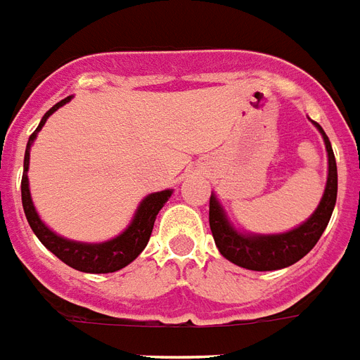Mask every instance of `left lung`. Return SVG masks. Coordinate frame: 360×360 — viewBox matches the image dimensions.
Returning <instances> with one entry per match:
<instances>
[{
    "label": "left lung",
    "instance_id": "8db88e82",
    "mask_svg": "<svg viewBox=\"0 0 360 360\" xmlns=\"http://www.w3.org/2000/svg\"><path fill=\"white\" fill-rule=\"evenodd\" d=\"M311 123L317 127V131L324 140V148L328 155V174H326V186H324V193L317 209L300 226L285 233H247L235 228L216 193H210V231L221 256L235 266L252 269V271H275V269L292 266L317 245L321 235L328 226L338 195L336 159H334L330 140L323 131V127L315 121Z\"/></svg>",
    "mask_w": 360,
    "mask_h": 360
}]
</instances>
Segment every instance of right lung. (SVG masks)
Instances as JSON below:
<instances>
[{
    "instance_id": "add662e5",
    "label": "right lung",
    "mask_w": 360,
    "mask_h": 360,
    "mask_svg": "<svg viewBox=\"0 0 360 360\" xmlns=\"http://www.w3.org/2000/svg\"><path fill=\"white\" fill-rule=\"evenodd\" d=\"M72 100V96L56 102L55 106L51 108L39 121V125L32 136L28 139L26 144V153H24V172H22V207L26 220H28L30 228L36 233V237L49 248L51 252L55 254L58 260H62L66 266L74 267L77 271L83 273H113L123 269L129 266L132 260L139 258V254L142 252L150 241L151 229L155 224L159 210L163 209L165 202L169 201L172 195V190L155 191L146 195L140 205L136 207V212L132 216L131 224L127 226L119 235H115L113 239H108L104 243H83V241H72L62 237L56 231L49 228L47 224L39 218L34 201H32V193H30V180H28V169H30V150L34 146V140L37 139V134L43 129V125L47 123V119L53 113L68 104Z\"/></svg>"
}]
</instances>
